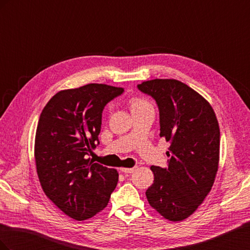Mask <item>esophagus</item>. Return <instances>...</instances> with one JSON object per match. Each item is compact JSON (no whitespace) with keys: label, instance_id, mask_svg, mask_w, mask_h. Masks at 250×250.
I'll return each instance as SVG.
<instances>
[{"label":"esophagus","instance_id":"obj_1","mask_svg":"<svg viewBox=\"0 0 250 250\" xmlns=\"http://www.w3.org/2000/svg\"><path fill=\"white\" fill-rule=\"evenodd\" d=\"M120 170H121V172L128 174V173H132L135 170V167H133V168H121Z\"/></svg>","mask_w":250,"mask_h":250}]
</instances>
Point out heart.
<instances>
[{
  "label": "heart",
  "instance_id": "1",
  "mask_svg": "<svg viewBox=\"0 0 250 250\" xmlns=\"http://www.w3.org/2000/svg\"><path fill=\"white\" fill-rule=\"evenodd\" d=\"M149 105L150 104L148 102H146L143 99H139V98H132V99L129 101V106L131 111L137 110L142 107H145V106H149Z\"/></svg>",
  "mask_w": 250,
  "mask_h": 250
}]
</instances>
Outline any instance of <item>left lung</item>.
I'll return each mask as SVG.
<instances>
[{"mask_svg": "<svg viewBox=\"0 0 250 250\" xmlns=\"http://www.w3.org/2000/svg\"><path fill=\"white\" fill-rule=\"evenodd\" d=\"M160 112V135L170 142L168 167L152 166L148 202L170 221L191 216L213 187L219 163L220 129L209 103L185 83L154 79L138 84Z\"/></svg>", "mask_w": 250, "mask_h": 250, "instance_id": "left-lung-1", "label": "left lung"}]
</instances>
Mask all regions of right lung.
I'll return each instance as SVG.
<instances>
[{
	"label": "right lung",
	"instance_id": "1",
	"mask_svg": "<svg viewBox=\"0 0 250 250\" xmlns=\"http://www.w3.org/2000/svg\"><path fill=\"white\" fill-rule=\"evenodd\" d=\"M124 89L90 83L51 98L35 137V163L47 197L65 215L85 220L107 206L117 170L86 158L99 145L102 112Z\"/></svg>",
	"mask_w": 250,
	"mask_h": 250
}]
</instances>
